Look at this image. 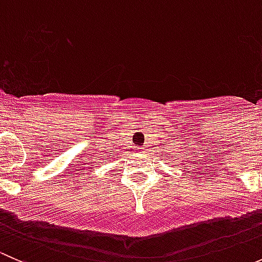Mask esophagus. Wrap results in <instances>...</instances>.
I'll use <instances>...</instances> for the list:
<instances>
[{"label":"esophagus","instance_id":"esophagus-1","mask_svg":"<svg viewBox=\"0 0 262 262\" xmlns=\"http://www.w3.org/2000/svg\"><path fill=\"white\" fill-rule=\"evenodd\" d=\"M137 152H138V153H142V152H143V149H142V148H138V150H137Z\"/></svg>","mask_w":262,"mask_h":262}]
</instances>
